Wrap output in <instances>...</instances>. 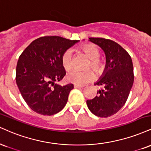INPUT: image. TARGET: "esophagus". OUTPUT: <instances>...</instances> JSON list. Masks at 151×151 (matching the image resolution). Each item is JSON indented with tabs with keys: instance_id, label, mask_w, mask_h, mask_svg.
Returning a JSON list of instances; mask_svg holds the SVG:
<instances>
[{
	"instance_id": "esophagus-1",
	"label": "esophagus",
	"mask_w": 151,
	"mask_h": 151,
	"mask_svg": "<svg viewBox=\"0 0 151 151\" xmlns=\"http://www.w3.org/2000/svg\"><path fill=\"white\" fill-rule=\"evenodd\" d=\"M74 87L75 88H83V86L82 85H77V84H74Z\"/></svg>"
}]
</instances>
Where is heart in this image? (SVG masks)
Listing matches in <instances>:
<instances>
[{
	"instance_id": "1",
	"label": "heart",
	"mask_w": 151,
	"mask_h": 151,
	"mask_svg": "<svg viewBox=\"0 0 151 151\" xmlns=\"http://www.w3.org/2000/svg\"><path fill=\"white\" fill-rule=\"evenodd\" d=\"M81 48L87 57L90 59L87 68H91L98 74L102 73L105 70V63L103 60L99 58L101 52L98 47L94 44L88 43L83 45ZM72 50L70 49H68L63 52L61 58V63L65 70H70L72 68ZM66 79L70 83L77 85H83L93 81L95 79V74L93 71L91 70L85 71L73 70L68 72L66 76Z\"/></svg>"
}]
</instances>
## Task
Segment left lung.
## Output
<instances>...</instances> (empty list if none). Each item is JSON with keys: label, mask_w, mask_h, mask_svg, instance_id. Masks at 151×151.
Instances as JSON below:
<instances>
[{"label": "left lung", "mask_w": 151, "mask_h": 151, "mask_svg": "<svg viewBox=\"0 0 151 151\" xmlns=\"http://www.w3.org/2000/svg\"><path fill=\"white\" fill-rule=\"evenodd\" d=\"M88 41L103 49L106 65L103 75L95 83L104 86L98 95L86 101L93 115L108 117L115 115L124 106L134 83V67L132 58L120 45L103 38H88Z\"/></svg>", "instance_id": "left-lung-1"}]
</instances>
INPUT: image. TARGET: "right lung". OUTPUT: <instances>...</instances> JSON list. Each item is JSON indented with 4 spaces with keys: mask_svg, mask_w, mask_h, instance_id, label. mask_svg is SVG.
Segmentation results:
<instances>
[{
    "mask_svg": "<svg viewBox=\"0 0 151 151\" xmlns=\"http://www.w3.org/2000/svg\"><path fill=\"white\" fill-rule=\"evenodd\" d=\"M79 40L56 36L34 40L19 56L16 68V83L29 107L43 115H52L63 110L72 83L55 84L66 74L62 65L63 52Z\"/></svg>",
    "mask_w": 151,
    "mask_h": 151,
    "instance_id": "obj_1",
    "label": "right lung"
}]
</instances>
